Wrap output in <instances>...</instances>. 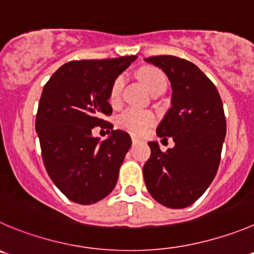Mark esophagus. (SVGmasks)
<instances>
[{
	"mask_svg": "<svg viewBox=\"0 0 254 254\" xmlns=\"http://www.w3.org/2000/svg\"><path fill=\"white\" fill-rule=\"evenodd\" d=\"M131 138H132V142H133V143H137V142L139 141V138L137 136H133V134H132L131 136Z\"/></svg>",
	"mask_w": 254,
	"mask_h": 254,
	"instance_id": "34e87169",
	"label": "esophagus"
}]
</instances>
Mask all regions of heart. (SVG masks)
I'll list each match as a JSON object with an SVG mask.
<instances>
[{
    "label": "heart",
    "instance_id": "obj_1",
    "mask_svg": "<svg viewBox=\"0 0 254 254\" xmlns=\"http://www.w3.org/2000/svg\"><path fill=\"white\" fill-rule=\"evenodd\" d=\"M138 76L142 83L151 93L158 88H163V87L166 88L167 86V78H166L165 73L156 67H146V68L141 69ZM123 86H125V78L123 76H118L113 81L110 88V93H108V101L112 106H117L121 102ZM154 121H156V117L151 111L127 108L117 117V125L120 128L125 129V131L141 134L144 133L153 125Z\"/></svg>",
    "mask_w": 254,
    "mask_h": 254
}]
</instances>
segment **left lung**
I'll return each mask as SVG.
<instances>
[{
  "label": "left lung",
  "instance_id": "obj_1",
  "mask_svg": "<svg viewBox=\"0 0 254 254\" xmlns=\"http://www.w3.org/2000/svg\"><path fill=\"white\" fill-rule=\"evenodd\" d=\"M146 61L162 68L172 86V107L157 136L172 137L175 147L162 152L157 142H148L144 183L158 203L186 208L206 192L218 170L226 137L223 103L213 82L192 62L168 55Z\"/></svg>",
  "mask_w": 254,
  "mask_h": 254
}]
</instances>
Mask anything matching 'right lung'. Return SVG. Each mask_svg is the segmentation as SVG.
I'll return each instance as SVG.
<instances>
[{"label":"right lung","mask_w":254,"mask_h":254,"mask_svg":"<svg viewBox=\"0 0 254 254\" xmlns=\"http://www.w3.org/2000/svg\"><path fill=\"white\" fill-rule=\"evenodd\" d=\"M137 56L81 60L60 67L45 84L36 115L43 165L69 201L92 204L110 194L131 147L127 132L103 120L112 115L108 93L113 81ZM97 125L111 136H92Z\"/></svg>","instance_id":"1"}]
</instances>
